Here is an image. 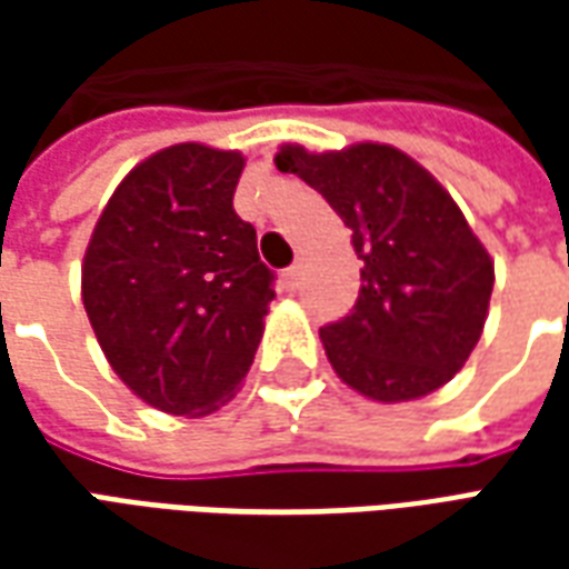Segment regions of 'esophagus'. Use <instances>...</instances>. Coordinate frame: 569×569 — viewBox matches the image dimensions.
<instances>
[{
  "instance_id": "1",
  "label": "esophagus",
  "mask_w": 569,
  "mask_h": 569,
  "mask_svg": "<svg viewBox=\"0 0 569 569\" xmlns=\"http://www.w3.org/2000/svg\"><path fill=\"white\" fill-rule=\"evenodd\" d=\"M301 261H296V264H292V268H286L283 271V283H286V289H298V286H301Z\"/></svg>"
}]
</instances>
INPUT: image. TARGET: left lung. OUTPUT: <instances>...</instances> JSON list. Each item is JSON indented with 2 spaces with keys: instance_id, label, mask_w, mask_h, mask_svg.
I'll return each mask as SVG.
<instances>
[{
  "instance_id": "8db88e82",
  "label": "left lung",
  "mask_w": 569,
  "mask_h": 569,
  "mask_svg": "<svg viewBox=\"0 0 569 569\" xmlns=\"http://www.w3.org/2000/svg\"><path fill=\"white\" fill-rule=\"evenodd\" d=\"M273 163L329 200L362 259L353 310L320 329L338 378L378 402L451 381L481 338L493 289V261L451 194L378 142L326 154L283 146Z\"/></svg>"
}]
</instances>
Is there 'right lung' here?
<instances>
[{
	"instance_id": "obj_1",
	"label": "right lung",
	"mask_w": 569,
	"mask_h": 569,
	"mask_svg": "<svg viewBox=\"0 0 569 569\" xmlns=\"http://www.w3.org/2000/svg\"><path fill=\"white\" fill-rule=\"evenodd\" d=\"M243 154L182 142L106 203L81 298L109 366L151 408L210 415L247 378L273 298L256 228L234 212Z\"/></svg>"
}]
</instances>
